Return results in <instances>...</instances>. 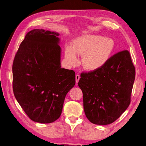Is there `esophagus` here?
I'll use <instances>...</instances> for the list:
<instances>
[{"instance_id":"obj_1","label":"esophagus","mask_w":146,"mask_h":146,"mask_svg":"<svg viewBox=\"0 0 146 146\" xmlns=\"http://www.w3.org/2000/svg\"><path fill=\"white\" fill-rule=\"evenodd\" d=\"M80 76H79V75H78V74H77L76 76V83L77 84L78 83L79 80H80Z\"/></svg>"}]
</instances>
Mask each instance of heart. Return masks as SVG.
Listing matches in <instances>:
<instances>
[{"mask_svg":"<svg viewBox=\"0 0 146 146\" xmlns=\"http://www.w3.org/2000/svg\"><path fill=\"white\" fill-rule=\"evenodd\" d=\"M115 42L113 39L98 35H83L74 39L73 47H65L64 56L70 66L78 63L77 54L83 55L82 64L88 71H96L107 64L111 58Z\"/></svg>","mask_w":146,"mask_h":146,"instance_id":"obj_1","label":"heart"}]
</instances>
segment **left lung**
Returning <instances> with one entry per match:
<instances>
[{
  "instance_id": "left-lung-1",
  "label": "left lung",
  "mask_w": 146,
  "mask_h": 146,
  "mask_svg": "<svg viewBox=\"0 0 146 146\" xmlns=\"http://www.w3.org/2000/svg\"><path fill=\"white\" fill-rule=\"evenodd\" d=\"M80 76L84 111L92 123H111L129 106L135 69L128 50L112 56L102 68Z\"/></svg>"
}]
</instances>
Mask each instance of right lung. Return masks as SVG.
Returning a JSON list of instances; mask_svg holds the SVG:
<instances>
[{
  "mask_svg": "<svg viewBox=\"0 0 146 146\" xmlns=\"http://www.w3.org/2000/svg\"><path fill=\"white\" fill-rule=\"evenodd\" d=\"M60 34L34 29L25 35L13 64L14 95L31 120L52 123L76 84L73 70L61 68Z\"/></svg>",
  "mask_w": 146,
  "mask_h": 146,
  "instance_id": "add662e5",
  "label": "right lung"
}]
</instances>
